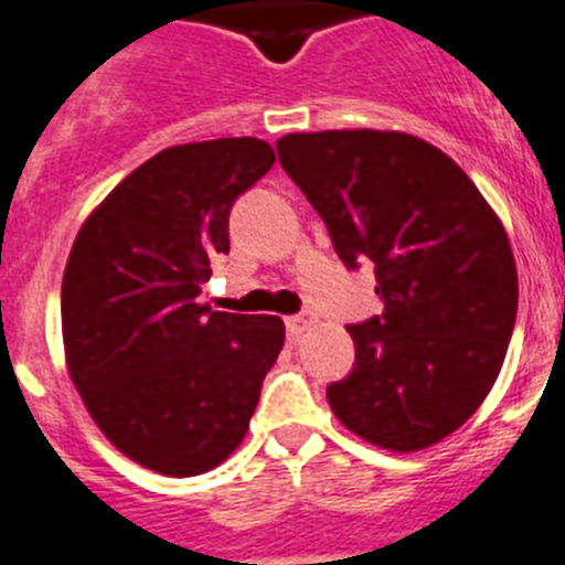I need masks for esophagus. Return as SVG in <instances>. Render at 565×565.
I'll list each match as a JSON object with an SVG mask.
<instances>
[{"instance_id": "obj_1", "label": "esophagus", "mask_w": 565, "mask_h": 565, "mask_svg": "<svg viewBox=\"0 0 565 565\" xmlns=\"http://www.w3.org/2000/svg\"><path fill=\"white\" fill-rule=\"evenodd\" d=\"M315 323V312L312 309H301L298 315H289V318H284V327H287V334L289 340H298L303 332H307L309 327Z\"/></svg>"}]
</instances>
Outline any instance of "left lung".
Masks as SVG:
<instances>
[{"mask_svg":"<svg viewBox=\"0 0 565 565\" xmlns=\"http://www.w3.org/2000/svg\"><path fill=\"white\" fill-rule=\"evenodd\" d=\"M278 162L349 270L371 262L383 315L352 323L354 365L327 396L352 434L422 450L484 403L515 329L504 227L445 151L403 131H312Z\"/></svg>","mask_w":565,"mask_h":565,"instance_id":"1","label":"left lung"}]
</instances>
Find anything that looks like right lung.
I'll list each match as a JSON object with an SVG mask.
<instances>
[{
	"mask_svg": "<svg viewBox=\"0 0 565 565\" xmlns=\"http://www.w3.org/2000/svg\"><path fill=\"white\" fill-rule=\"evenodd\" d=\"M273 162L256 137L171 146L100 202L70 253V377L106 439L162 476H200L236 450L281 352L276 315L196 303L231 250L233 202Z\"/></svg>",
	"mask_w": 565,
	"mask_h": 565,
	"instance_id": "obj_1",
	"label": "right lung"
}]
</instances>
